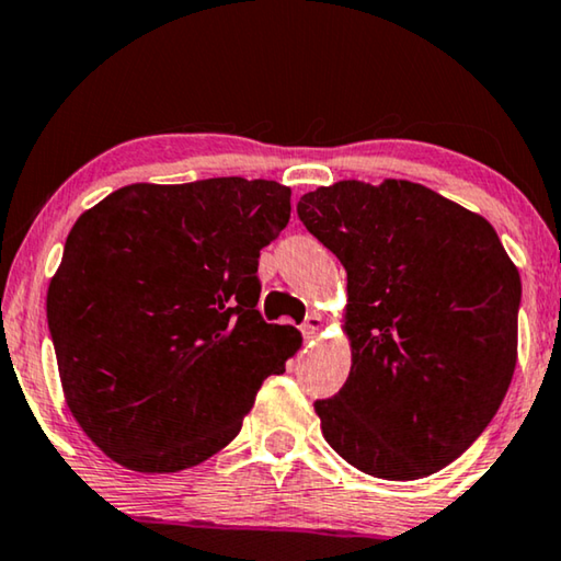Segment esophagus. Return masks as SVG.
Instances as JSON below:
<instances>
[{
    "mask_svg": "<svg viewBox=\"0 0 561 561\" xmlns=\"http://www.w3.org/2000/svg\"><path fill=\"white\" fill-rule=\"evenodd\" d=\"M322 327H324V319H322V314L312 312V314L307 317V322L301 324V334H305L307 340H317L319 332H322Z\"/></svg>",
    "mask_w": 561,
    "mask_h": 561,
    "instance_id": "34e87169",
    "label": "esophagus"
}]
</instances>
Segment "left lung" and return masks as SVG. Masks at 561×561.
Returning <instances> with one entry per match:
<instances>
[{
  "label": "left lung",
  "instance_id": "8db88e82",
  "mask_svg": "<svg viewBox=\"0 0 561 561\" xmlns=\"http://www.w3.org/2000/svg\"><path fill=\"white\" fill-rule=\"evenodd\" d=\"M297 215L346 270L352 369L314 402L327 444L379 479L439 472L510 389L517 266L484 217L407 180L319 186Z\"/></svg>",
  "mask_w": 561,
  "mask_h": 561
}]
</instances>
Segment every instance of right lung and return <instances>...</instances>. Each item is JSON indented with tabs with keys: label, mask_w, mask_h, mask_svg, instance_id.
Instances as JSON below:
<instances>
[{
	"label": "right lung",
	"mask_w": 561,
	"mask_h": 561,
	"mask_svg": "<svg viewBox=\"0 0 561 561\" xmlns=\"http://www.w3.org/2000/svg\"><path fill=\"white\" fill-rule=\"evenodd\" d=\"M289 197L242 176L141 182L75 221L47 322L69 412L117 465H202L295 357L301 334L256 309L260 252L287 227Z\"/></svg>",
	"instance_id": "obj_1"
}]
</instances>
